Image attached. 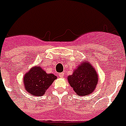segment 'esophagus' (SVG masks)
Listing matches in <instances>:
<instances>
[{
	"instance_id": "obj_1",
	"label": "esophagus",
	"mask_w": 126,
	"mask_h": 126,
	"mask_svg": "<svg viewBox=\"0 0 126 126\" xmlns=\"http://www.w3.org/2000/svg\"><path fill=\"white\" fill-rule=\"evenodd\" d=\"M64 73H59L58 74V76H59V77H64Z\"/></svg>"
}]
</instances>
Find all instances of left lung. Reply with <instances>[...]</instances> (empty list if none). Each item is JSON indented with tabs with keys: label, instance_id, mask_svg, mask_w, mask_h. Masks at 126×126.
<instances>
[{
	"label": "left lung",
	"instance_id": "obj_1",
	"mask_svg": "<svg viewBox=\"0 0 126 126\" xmlns=\"http://www.w3.org/2000/svg\"><path fill=\"white\" fill-rule=\"evenodd\" d=\"M68 81L77 95L87 96L96 88L98 74L91 64L85 62L68 76Z\"/></svg>",
	"mask_w": 126,
	"mask_h": 126
}]
</instances>
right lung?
Wrapping results in <instances>:
<instances>
[{
    "mask_svg": "<svg viewBox=\"0 0 126 126\" xmlns=\"http://www.w3.org/2000/svg\"><path fill=\"white\" fill-rule=\"evenodd\" d=\"M56 78L53 74H47L41 67L36 66L24 76V87L32 96H43Z\"/></svg>",
    "mask_w": 126,
    "mask_h": 126,
    "instance_id": "add662e5",
    "label": "right lung"
}]
</instances>
